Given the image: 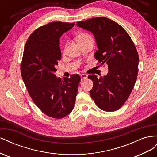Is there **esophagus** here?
<instances>
[{
    "instance_id": "obj_1",
    "label": "esophagus",
    "mask_w": 157,
    "mask_h": 157,
    "mask_svg": "<svg viewBox=\"0 0 157 157\" xmlns=\"http://www.w3.org/2000/svg\"><path fill=\"white\" fill-rule=\"evenodd\" d=\"M88 77V75L86 74H81L80 75V78H81V80L86 79Z\"/></svg>"
}]
</instances>
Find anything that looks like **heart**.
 <instances>
[{
  "label": "heart",
  "mask_w": 157,
  "mask_h": 157,
  "mask_svg": "<svg viewBox=\"0 0 157 157\" xmlns=\"http://www.w3.org/2000/svg\"><path fill=\"white\" fill-rule=\"evenodd\" d=\"M91 39L92 37L90 36L88 34H87V33H80V35H78L77 40L78 42H82L88 39Z\"/></svg>",
  "instance_id": "b5f03b06"
}]
</instances>
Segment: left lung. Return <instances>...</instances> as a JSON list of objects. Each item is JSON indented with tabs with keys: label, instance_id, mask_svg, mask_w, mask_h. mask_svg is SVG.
<instances>
[{
	"label": "left lung",
	"instance_id": "1",
	"mask_svg": "<svg viewBox=\"0 0 157 157\" xmlns=\"http://www.w3.org/2000/svg\"><path fill=\"white\" fill-rule=\"evenodd\" d=\"M77 25L92 33L98 48L95 58L109 69L103 77L88 76L94 84L90 96L101 110L115 111L130 96L137 79L139 56L134 42L124 28L105 17L78 21Z\"/></svg>",
	"mask_w": 157,
	"mask_h": 157
}]
</instances>
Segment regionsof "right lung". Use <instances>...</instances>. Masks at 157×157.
Masks as SVG:
<instances>
[{"label":"right lung","mask_w":157,"mask_h":157,"mask_svg":"<svg viewBox=\"0 0 157 157\" xmlns=\"http://www.w3.org/2000/svg\"><path fill=\"white\" fill-rule=\"evenodd\" d=\"M75 23L54 21L40 27L25 45L21 74L33 101L47 116L61 118L73 111L80 77H57L56 66L61 58L59 39Z\"/></svg>","instance_id":"right-lung-1"}]
</instances>
